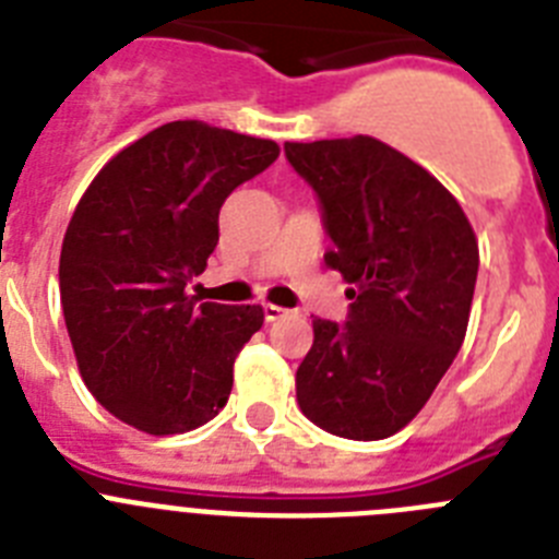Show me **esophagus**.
Listing matches in <instances>:
<instances>
[{
  "label": "esophagus",
  "mask_w": 559,
  "mask_h": 559,
  "mask_svg": "<svg viewBox=\"0 0 559 559\" xmlns=\"http://www.w3.org/2000/svg\"><path fill=\"white\" fill-rule=\"evenodd\" d=\"M263 313H265V322H276V319H283V316H285V308H280V305L265 302L263 305Z\"/></svg>",
  "instance_id": "obj_1"
}]
</instances>
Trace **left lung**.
Instances as JSON below:
<instances>
[{
  "label": "left lung",
  "mask_w": 559,
  "mask_h": 559,
  "mask_svg": "<svg viewBox=\"0 0 559 559\" xmlns=\"http://www.w3.org/2000/svg\"><path fill=\"white\" fill-rule=\"evenodd\" d=\"M285 156L322 201L324 263L353 285L347 324L313 319L296 400L335 437L386 439L417 417L462 347L476 231L426 167L374 136L285 142Z\"/></svg>",
  "instance_id": "1"
}]
</instances>
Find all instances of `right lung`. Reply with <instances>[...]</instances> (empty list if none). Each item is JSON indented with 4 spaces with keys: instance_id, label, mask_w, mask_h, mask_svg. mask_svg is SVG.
I'll use <instances>...</instances> for the list:
<instances>
[{
    "instance_id": "obj_1",
    "label": "right lung",
    "mask_w": 559,
    "mask_h": 559,
    "mask_svg": "<svg viewBox=\"0 0 559 559\" xmlns=\"http://www.w3.org/2000/svg\"><path fill=\"white\" fill-rule=\"evenodd\" d=\"M280 156L246 133L176 120L106 162L61 246L63 319L86 389L145 433H185L226 406L231 369L263 328L260 305L187 294L218 246L237 185Z\"/></svg>"
}]
</instances>
